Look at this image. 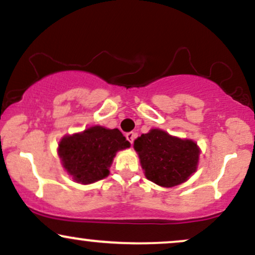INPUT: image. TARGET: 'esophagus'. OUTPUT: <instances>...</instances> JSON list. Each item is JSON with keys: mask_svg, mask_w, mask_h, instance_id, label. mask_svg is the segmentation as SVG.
<instances>
[{"mask_svg": "<svg viewBox=\"0 0 255 255\" xmlns=\"http://www.w3.org/2000/svg\"><path fill=\"white\" fill-rule=\"evenodd\" d=\"M135 137H136V134L134 133V131H129V133L126 134V139H127L128 141L130 142V144H133V141H134V139H135Z\"/></svg>", "mask_w": 255, "mask_h": 255, "instance_id": "obj_1", "label": "esophagus"}]
</instances>
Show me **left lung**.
<instances>
[{
    "instance_id": "obj_1",
    "label": "left lung",
    "mask_w": 255,
    "mask_h": 255,
    "mask_svg": "<svg viewBox=\"0 0 255 255\" xmlns=\"http://www.w3.org/2000/svg\"><path fill=\"white\" fill-rule=\"evenodd\" d=\"M134 148L146 177L162 187L184 182L197 169V144L192 140L171 136L160 129H152L137 137Z\"/></svg>"
}]
</instances>
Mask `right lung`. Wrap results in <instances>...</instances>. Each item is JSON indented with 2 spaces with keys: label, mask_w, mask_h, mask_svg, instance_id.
Segmentation results:
<instances>
[{
  "label": "right lung",
  "mask_w": 255,
  "mask_h": 255,
  "mask_svg": "<svg viewBox=\"0 0 255 255\" xmlns=\"http://www.w3.org/2000/svg\"><path fill=\"white\" fill-rule=\"evenodd\" d=\"M124 134L95 126L81 134L66 136L58 145L63 166L78 182L87 184L107 177L119 150L129 147Z\"/></svg>",
  "instance_id": "right-lung-1"
}]
</instances>
